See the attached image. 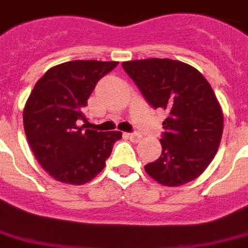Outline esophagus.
I'll return each instance as SVG.
<instances>
[{
	"mask_svg": "<svg viewBox=\"0 0 248 248\" xmlns=\"http://www.w3.org/2000/svg\"><path fill=\"white\" fill-rule=\"evenodd\" d=\"M127 138H130V140H132L134 142H138L140 139H141V135L139 134V132H131V134H127Z\"/></svg>",
	"mask_w": 248,
	"mask_h": 248,
	"instance_id": "esophagus-1",
	"label": "esophagus"
}]
</instances>
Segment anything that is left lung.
Segmentation results:
<instances>
[{
    "label": "left lung",
    "instance_id": "8db88e82",
    "mask_svg": "<svg viewBox=\"0 0 248 248\" xmlns=\"http://www.w3.org/2000/svg\"><path fill=\"white\" fill-rule=\"evenodd\" d=\"M146 102L166 112L162 155L145 166L156 182L176 187L204 172L218 152L223 113L208 80L192 66L170 58L122 62Z\"/></svg>",
    "mask_w": 248,
    "mask_h": 248
}]
</instances>
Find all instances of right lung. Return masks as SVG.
<instances>
[{
    "instance_id": "right-lung-1",
    "label": "right lung",
    "mask_w": 248,
    "mask_h": 248,
    "mask_svg": "<svg viewBox=\"0 0 248 248\" xmlns=\"http://www.w3.org/2000/svg\"><path fill=\"white\" fill-rule=\"evenodd\" d=\"M118 62L70 61L49 68L24 108V130L31 152L53 178L84 185L99 174L120 131L90 130L84 114L96 82Z\"/></svg>"
}]
</instances>
